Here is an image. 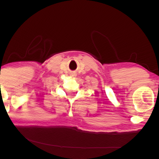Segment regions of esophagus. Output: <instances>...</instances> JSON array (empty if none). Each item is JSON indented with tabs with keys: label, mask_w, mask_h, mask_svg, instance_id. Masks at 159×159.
Returning a JSON list of instances; mask_svg holds the SVG:
<instances>
[{
	"label": "esophagus",
	"mask_w": 159,
	"mask_h": 159,
	"mask_svg": "<svg viewBox=\"0 0 159 159\" xmlns=\"http://www.w3.org/2000/svg\"><path fill=\"white\" fill-rule=\"evenodd\" d=\"M72 76H74V75H72Z\"/></svg>",
	"instance_id": "obj_1"
}]
</instances>
